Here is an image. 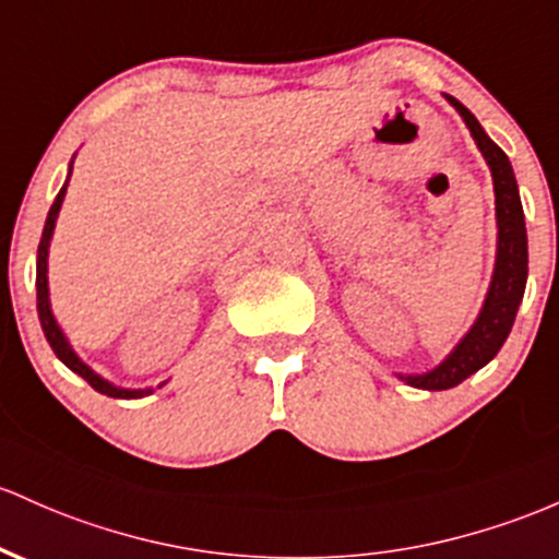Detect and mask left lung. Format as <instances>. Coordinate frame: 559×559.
Masks as SVG:
<instances>
[{"instance_id": "8db88e82", "label": "left lung", "mask_w": 559, "mask_h": 559, "mask_svg": "<svg viewBox=\"0 0 559 559\" xmlns=\"http://www.w3.org/2000/svg\"><path fill=\"white\" fill-rule=\"evenodd\" d=\"M443 97L459 110L472 140H475L483 158H486L490 177H493L499 236H496V265L493 275H490L486 302H483L467 334L456 342V347L435 369L425 373H397L401 382L416 390L456 388L472 373L490 364L507 342L509 331H512L514 316H518L520 302H523L525 281H528V233H525V214L523 204H520V190L512 164H509L507 153L488 138L469 108H464L456 97Z\"/></svg>"}]
</instances>
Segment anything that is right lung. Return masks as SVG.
<instances>
[{"mask_svg":"<svg viewBox=\"0 0 559 559\" xmlns=\"http://www.w3.org/2000/svg\"><path fill=\"white\" fill-rule=\"evenodd\" d=\"M76 158V156H73ZM73 158L69 164V177H66L63 188H60V193L55 195L50 212H47V223H45V230H41V241H39V251H36V310H39V323H41V331H45L47 342H50L52 353L58 355L60 360H63L66 366L73 373H79L82 379H87L90 388H95L97 392H103V395L108 397H124V401H132V397H145L151 395L156 388H143V390H130V388H116L114 382H108V379H103L100 373L92 371L87 364H84L82 358L76 355V349L71 347L69 336L63 334V329L58 326V321H55L52 316V305H50V284H47V257H50V241H52V233H55V223H58V212L60 206H63V199H66V188H69V180H71V171H73ZM167 382H162L158 388H164Z\"/></svg>","mask_w":559,"mask_h":559,"instance_id":"1","label":"right lung"}]
</instances>
